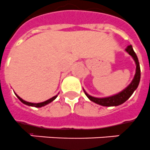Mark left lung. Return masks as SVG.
Returning a JSON list of instances; mask_svg holds the SVG:
<instances>
[{
	"label": "left lung",
	"mask_w": 150,
	"mask_h": 150,
	"mask_svg": "<svg viewBox=\"0 0 150 150\" xmlns=\"http://www.w3.org/2000/svg\"><path fill=\"white\" fill-rule=\"evenodd\" d=\"M126 51L130 55L132 56L136 64V74H135L134 79L132 81V82L129 84V86H128L127 88H126L123 91H122L121 92H119V93L115 95V96H109V97H106V98H96V97H92V96L87 94L86 91H84L86 96L92 102L96 103V104L100 105H103V106H117V105H119L124 103L127 99H129L130 96H132V93L134 92L135 90L137 88L139 83V81H140V67H139V62L138 58H137L136 53L133 51L132 45L128 46Z\"/></svg>",
	"instance_id": "left-lung-1"
}]
</instances>
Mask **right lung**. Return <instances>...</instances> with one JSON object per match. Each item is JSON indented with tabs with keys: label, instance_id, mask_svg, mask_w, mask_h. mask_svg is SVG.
<instances>
[{
	"label": "right lung",
	"instance_id": "right-lung-1",
	"mask_svg": "<svg viewBox=\"0 0 150 150\" xmlns=\"http://www.w3.org/2000/svg\"><path fill=\"white\" fill-rule=\"evenodd\" d=\"M16 96H17V97H18V98H19V100L21 102V103H23L25 105H29V106H35V107H37V108H39V107H42V106H45V105H47L49 104L50 103H52V101L54 100L56 98H57V96H58V95L55 96H54V97H52V98H49L48 100L45 101V102H43V103H28V102H26V101L23 100L22 98H20L19 96H18L17 94H15Z\"/></svg>",
	"mask_w": 150,
	"mask_h": 150
}]
</instances>
